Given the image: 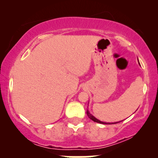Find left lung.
Instances as JSON below:
<instances>
[{
	"instance_id": "1",
	"label": "left lung",
	"mask_w": 158,
	"mask_h": 158,
	"mask_svg": "<svg viewBox=\"0 0 158 158\" xmlns=\"http://www.w3.org/2000/svg\"><path fill=\"white\" fill-rule=\"evenodd\" d=\"M87 115L88 116V117H89V118H90V119H92V120L94 121V122L98 123H101V124H113V123H110L102 122V121L99 120V119H97V118H96V117H94V116L92 115L91 114H90L89 110H87Z\"/></svg>"
}]
</instances>
